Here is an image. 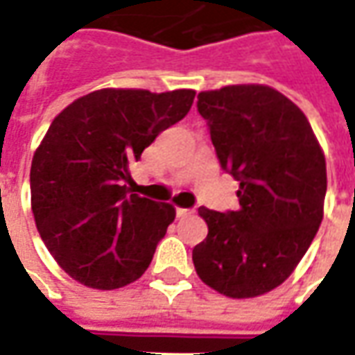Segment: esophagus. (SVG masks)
I'll return each mask as SVG.
<instances>
[{
  "label": "esophagus",
  "mask_w": 355,
  "mask_h": 355,
  "mask_svg": "<svg viewBox=\"0 0 355 355\" xmlns=\"http://www.w3.org/2000/svg\"><path fill=\"white\" fill-rule=\"evenodd\" d=\"M192 209H184V207H177V217H180V219H182V217H188V215H192Z\"/></svg>",
  "instance_id": "obj_1"
}]
</instances>
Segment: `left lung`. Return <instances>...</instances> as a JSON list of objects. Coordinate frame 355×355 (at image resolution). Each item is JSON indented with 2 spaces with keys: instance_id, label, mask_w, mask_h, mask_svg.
<instances>
[{
  "instance_id": "left-lung-1",
  "label": "left lung",
  "mask_w": 355,
  "mask_h": 355,
  "mask_svg": "<svg viewBox=\"0 0 355 355\" xmlns=\"http://www.w3.org/2000/svg\"><path fill=\"white\" fill-rule=\"evenodd\" d=\"M220 167L236 178V211L198 213L207 238L198 277L229 298H255L288 279L323 220L324 153L304 111L265 84L198 94Z\"/></svg>"
}]
</instances>
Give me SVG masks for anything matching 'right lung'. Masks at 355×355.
<instances>
[{"instance_id": "add662e5", "label": "right lung", "mask_w": 355, "mask_h": 355, "mask_svg": "<svg viewBox=\"0 0 355 355\" xmlns=\"http://www.w3.org/2000/svg\"><path fill=\"white\" fill-rule=\"evenodd\" d=\"M194 90L103 88L67 105L31 167V203L59 267L88 288L138 281L175 220L171 203L128 194L130 165L192 107Z\"/></svg>"}]
</instances>
